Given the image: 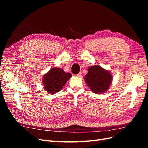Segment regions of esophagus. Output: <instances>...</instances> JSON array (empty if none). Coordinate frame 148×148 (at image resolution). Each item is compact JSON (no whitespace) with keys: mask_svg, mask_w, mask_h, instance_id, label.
<instances>
[{"mask_svg":"<svg viewBox=\"0 0 148 148\" xmlns=\"http://www.w3.org/2000/svg\"><path fill=\"white\" fill-rule=\"evenodd\" d=\"M81 75H82V73H81V72H79V73L77 74V75H75V76H76V77H81Z\"/></svg>","mask_w":148,"mask_h":148,"instance_id":"obj_1","label":"esophagus"}]
</instances>
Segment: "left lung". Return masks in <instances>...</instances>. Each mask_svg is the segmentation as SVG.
<instances>
[{
	"mask_svg": "<svg viewBox=\"0 0 148 148\" xmlns=\"http://www.w3.org/2000/svg\"><path fill=\"white\" fill-rule=\"evenodd\" d=\"M112 75L109 71L103 69L101 66L89 67L84 80L95 93H103L109 89L112 82Z\"/></svg>",
	"mask_w": 148,
	"mask_h": 148,
	"instance_id": "left-lung-1",
	"label": "left lung"
}]
</instances>
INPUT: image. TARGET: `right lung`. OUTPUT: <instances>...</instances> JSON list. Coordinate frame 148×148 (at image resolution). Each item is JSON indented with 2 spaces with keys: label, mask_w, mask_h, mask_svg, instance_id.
Listing matches in <instances>:
<instances>
[{
  "label": "right lung",
  "mask_w": 148,
  "mask_h": 148,
  "mask_svg": "<svg viewBox=\"0 0 148 148\" xmlns=\"http://www.w3.org/2000/svg\"><path fill=\"white\" fill-rule=\"evenodd\" d=\"M71 77L70 73H66L61 69H51L43 77L44 88L51 95L59 92Z\"/></svg>",
  "instance_id": "right-lung-1"
}]
</instances>
